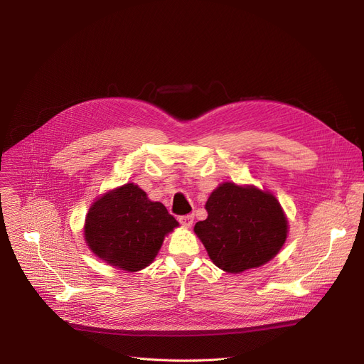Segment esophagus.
<instances>
[{"instance_id":"1","label":"esophagus","mask_w":364,"mask_h":364,"mask_svg":"<svg viewBox=\"0 0 364 364\" xmlns=\"http://www.w3.org/2000/svg\"><path fill=\"white\" fill-rule=\"evenodd\" d=\"M193 220H195V215H193V214H187V215L178 217L180 224L184 225V227H192V225H193Z\"/></svg>"}]
</instances>
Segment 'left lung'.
Returning <instances> with one entry per match:
<instances>
[{
    "mask_svg": "<svg viewBox=\"0 0 364 364\" xmlns=\"http://www.w3.org/2000/svg\"><path fill=\"white\" fill-rule=\"evenodd\" d=\"M208 218L195 233L209 258L227 273H242L273 259L288 237L279 200L254 186L220 184L206 200Z\"/></svg>",
    "mask_w": 364,
    "mask_h": 364,
    "instance_id": "left-lung-1",
    "label": "left lung"
}]
</instances>
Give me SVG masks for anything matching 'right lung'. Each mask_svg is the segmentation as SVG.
Masks as SVG:
<instances>
[{
	"label": "right lung",
	"instance_id": "1",
	"mask_svg": "<svg viewBox=\"0 0 364 364\" xmlns=\"http://www.w3.org/2000/svg\"><path fill=\"white\" fill-rule=\"evenodd\" d=\"M177 225L161 202H151L139 186L128 183L91 205L84 236L90 250L109 265L139 272L155 259Z\"/></svg>",
	"mask_w": 364,
	"mask_h": 364
}]
</instances>
